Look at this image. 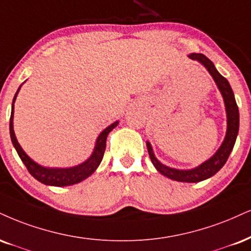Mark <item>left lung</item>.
Masks as SVG:
<instances>
[{
  "mask_svg": "<svg viewBox=\"0 0 251 251\" xmlns=\"http://www.w3.org/2000/svg\"><path fill=\"white\" fill-rule=\"evenodd\" d=\"M189 58L193 60H199L201 64L206 66V69L209 71V74L212 75L214 80H215L219 90L221 91L223 99H225L226 111H227V133H226V138L223 140L221 147H220L219 151L212 158L207 160L206 162H203L199 167L194 168V170L188 171L175 170V168H171L162 165L153 154L151 144L146 143L151 161L154 165L156 171L160 172L162 175H165V176L170 177L172 180L180 181V182H199V181L206 180L208 177L213 176L214 174H216L217 172L221 170L226 162H227L232 149H234L235 141H236L238 133V125H240V113H238L236 100H235L234 92H232L229 81L222 75L219 74V71L215 69L212 60L204 56L203 53H191Z\"/></svg>",
  "mask_w": 251,
  "mask_h": 251,
  "instance_id": "left-lung-1",
  "label": "left lung"
}]
</instances>
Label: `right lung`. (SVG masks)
<instances>
[{"label": "right lung", "mask_w": 251, "mask_h": 251, "mask_svg": "<svg viewBox=\"0 0 251 251\" xmlns=\"http://www.w3.org/2000/svg\"><path fill=\"white\" fill-rule=\"evenodd\" d=\"M20 91V87L17 90L16 95L14 97L13 100V108H11V116H10V124H9V129H10V138L13 141L14 147L17 151V154L23 161V164L25 165L26 170L29 171V173L35 177L36 180H38L39 182L44 183V185L49 186H57V187H64V186H71L75 183L80 182V181L85 180L86 177H89L93 172L97 170L99 164L101 162L102 156H104L105 149H106V139L107 135L112 129L118 125V122L113 123L112 125H110L106 127L104 131L99 134L98 139H97V143L95 146V151H93L92 155L86 160L83 164L75 166L71 168H47L43 166H39L36 164L35 161H32L28 155L25 154V152L22 150V147L20 146L19 141H17L16 137L14 133V126H13V113H14V101L16 99L17 93Z\"/></svg>", "instance_id": "right-lung-1"}]
</instances>
